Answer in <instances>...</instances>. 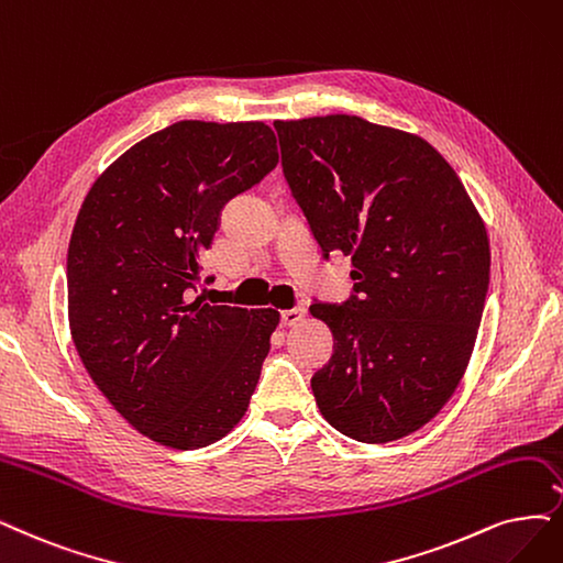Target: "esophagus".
I'll use <instances>...</instances> for the list:
<instances>
[{"label":"esophagus","instance_id":"34e87169","mask_svg":"<svg viewBox=\"0 0 563 563\" xmlns=\"http://www.w3.org/2000/svg\"><path fill=\"white\" fill-rule=\"evenodd\" d=\"M306 316L303 308H292V310H283L280 313V324L283 327H297Z\"/></svg>","mask_w":563,"mask_h":563}]
</instances>
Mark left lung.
<instances>
[{
    "label": "left lung",
    "instance_id": "left-lung-1",
    "mask_svg": "<svg viewBox=\"0 0 563 563\" xmlns=\"http://www.w3.org/2000/svg\"><path fill=\"white\" fill-rule=\"evenodd\" d=\"M274 128L322 253L355 266V297L310 306L334 336L310 380L318 408L347 439L399 441L441 412L471 362L489 285L485 222L418 134L341 113Z\"/></svg>",
    "mask_w": 563,
    "mask_h": 563
}]
</instances>
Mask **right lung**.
<instances>
[{
    "label": "right lung",
    "instance_id": "obj_1",
    "mask_svg": "<svg viewBox=\"0 0 563 563\" xmlns=\"http://www.w3.org/2000/svg\"><path fill=\"white\" fill-rule=\"evenodd\" d=\"M276 164L260 120H180L124 151L80 206L71 339L103 397L159 445H211L250 406L280 313L192 301V289L224 203Z\"/></svg>",
    "mask_w": 563,
    "mask_h": 563
}]
</instances>
